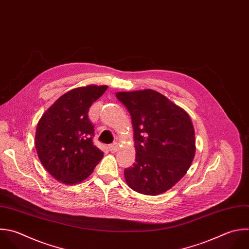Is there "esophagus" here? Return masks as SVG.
<instances>
[{
	"instance_id": "34e87169",
	"label": "esophagus",
	"mask_w": 249,
	"mask_h": 249,
	"mask_svg": "<svg viewBox=\"0 0 249 249\" xmlns=\"http://www.w3.org/2000/svg\"><path fill=\"white\" fill-rule=\"evenodd\" d=\"M109 150H110L112 153L117 152V150H118V144H117V143H113V144L109 145Z\"/></svg>"
}]
</instances>
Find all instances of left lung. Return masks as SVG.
<instances>
[{
  "instance_id": "left-lung-1",
  "label": "left lung",
  "mask_w": 249,
  "mask_h": 249,
  "mask_svg": "<svg viewBox=\"0 0 249 249\" xmlns=\"http://www.w3.org/2000/svg\"><path fill=\"white\" fill-rule=\"evenodd\" d=\"M116 96L127 108L133 125L136 157L133 165L124 169L127 185L147 196L166 192L186 174L195 157L191 118L153 89Z\"/></svg>"
}]
</instances>
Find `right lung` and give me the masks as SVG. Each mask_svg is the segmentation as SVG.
<instances>
[{"label": "right lung", "mask_w": 249, "mask_h": 249, "mask_svg": "<svg viewBox=\"0 0 249 249\" xmlns=\"http://www.w3.org/2000/svg\"><path fill=\"white\" fill-rule=\"evenodd\" d=\"M107 89L94 85L74 89L60 96L40 119L36 150L44 167L56 180L78 184L103 158V152L92 142L94 126L88 113Z\"/></svg>", "instance_id": "1"}]
</instances>
